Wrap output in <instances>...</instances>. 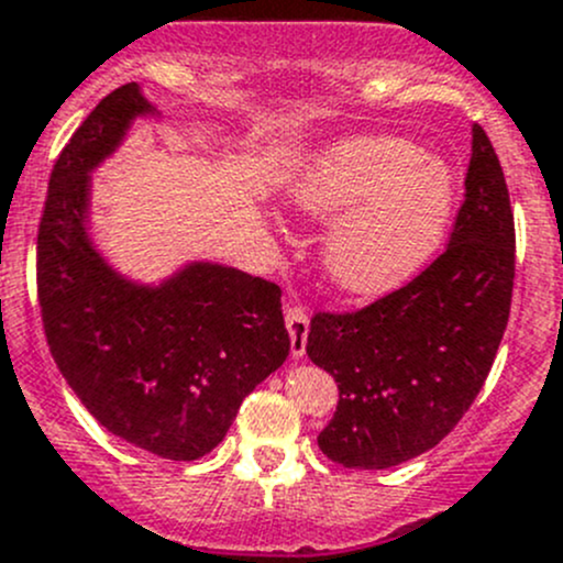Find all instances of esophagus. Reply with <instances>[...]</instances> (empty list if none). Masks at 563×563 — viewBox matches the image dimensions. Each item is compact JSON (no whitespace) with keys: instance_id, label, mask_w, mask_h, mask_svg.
Wrapping results in <instances>:
<instances>
[{"instance_id":"1","label":"esophagus","mask_w":563,"mask_h":563,"mask_svg":"<svg viewBox=\"0 0 563 563\" xmlns=\"http://www.w3.org/2000/svg\"><path fill=\"white\" fill-rule=\"evenodd\" d=\"M286 327H288V334H291V356L294 360H299V356H305V349H308V332H310L308 310L299 308V305H288Z\"/></svg>"}]
</instances>
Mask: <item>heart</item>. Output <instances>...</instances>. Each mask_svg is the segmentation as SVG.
<instances>
[{"label":"heart","mask_w":563,"mask_h":563,"mask_svg":"<svg viewBox=\"0 0 563 563\" xmlns=\"http://www.w3.org/2000/svg\"><path fill=\"white\" fill-rule=\"evenodd\" d=\"M288 198L310 218H334L321 242L329 283L354 297H378L435 253L455 181L444 163L408 141L365 135L310 161Z\"/></svg>","instance_id":"obj_1"}]
</instances>
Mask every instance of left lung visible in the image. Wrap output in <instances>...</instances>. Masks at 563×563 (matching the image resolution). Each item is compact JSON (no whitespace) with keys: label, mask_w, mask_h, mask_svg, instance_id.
I'll return each instance as SVG.
<instances>
[{"label":"left lung","mask_w":563,"mask_h":563,"mask_svg":"<svg viewBox=\"0 0 563 563\" xmlns=\"http://www.w3.org/2000/svg\"><path fill=\"white\" fill-rule=\"evenodd\" d=\"M465 201L424 272L356 313H316L308 356L340 400L318 435L345 468H391L433 450L490 373L509 321L515 218L496 150L471 128Z\"/></svg>","instance_id":"8db88e82"}]
</instances>
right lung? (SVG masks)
<instances>
[{"label": "right lung", "mask_w": 563, "mask_h": 563, "mask_svg": "<svg viewBox=\"0 0 563 563\" xmlns=\"http://www.w3.org/2000/svg\"><path fill=\"white\" fill-rule=\"evenodd\" d=\"M139 117V84L106 95L48 179L37 231V299L56 367L108 433L166 460L223 441L242 400L291 351L280 288L190 261L157 286L119 275L89 234L92 172Z\"/></svg>", "instance_id": "right-lung-1"}]
</instances>
